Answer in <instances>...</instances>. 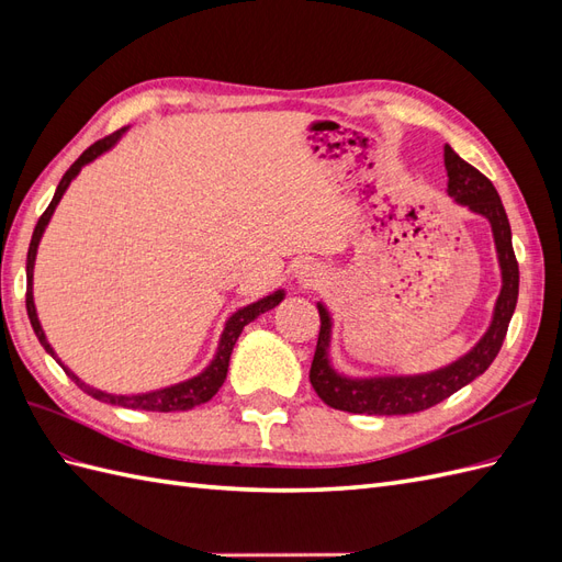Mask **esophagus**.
Returning <instances> with one entry per match:
<instances>
[{
    "label": "esophagus",
    "mask_w": 562,
    "mask_h": 562,
    "mask_svg": "<svg viewBox=\"0 0 562 562\" xmlns=\"http://www.w3.org/2000/svg\"><path fill=\"white\" fill-rule=\"evenodd\" d=\"M321 277H323V269L312 260L300 262L297 269H295V281L300 285H314V283L321 281Z\"/></svg>",
    "instance_id": "obj_1"
}]
</instances>
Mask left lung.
Returning <instances> with one entry per match:
<instances>
[{
	"label": "left lung",
	"instance_id": "1",
	"mask_svg": "<svg viewBox=\"0 0 562 562\" xmlns=\"http://www.w3.org/2000/svg\"><path fill=\"white\" fill-rule=\"evenodd\" d=\"M443 161L448 171V196H452L459 206L485 217L492 229V239H495L502 288L495 310H492L490 326L479 342L448 366L417 372V375L351 378L333 366V316L326 304L316 302L321 330L310 380L321 401L335 411L356 415H411L427 411L475 378H481L502 349L508 321H512L518 302V262L512 244V225H508L495 184L459 157L450 145L443 147Z\"/></svg>",
	"mask_w": 562,
	"mask_h": 562
}]
</instances>
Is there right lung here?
<instances>
[{
	"label": "right lung",
	"mask_w": 562,
	"mask_h": 562,
	"mask_svg": "<svg viewBox=\"0 0 562 562\" xmlns=\"http://www.w3.org/2000/svg\"><path fill=\"white\" fill-rule=\"evenodd\" d=\"M128 126L112 133L110 138L105 140H98L95 145H91L83 155L67 168V173L63 176V180L58 182L56 187V194L54 199H50L48 209L44 211V215L40 217V223L35 227V234H32V241H30V250H27V297H25V304H27V316H30V323H32V330H35L40 345L46 349V353L54 356V359L58 361V366L70 375V380L77 382V386L81 391H87L89 396L103 401V403H112V405H122V407H131V411H151V413H180V411H192V407L201 405L211 401L217 389L223 386L225 378H227V370H229V356H232V349L236 345V339H239V335L244 333V328L248 326V323H252L258 316H262L265 312L274 310L277 304L285 297V291L283 288H277L274 293H269L260 300H255L250 304H246V307H239L234 314L227 316L225 321V328L223 333H220V339H217V349L213 353L211 363L203 368L199 375L190 378V380H182L178 384H168V386H161V389H149V391H140V394H112V391H103L98 389L89 382H83L75 370L67 368L60 359L56 349L50 347L48 337L42 328L40 323V316H37V307H35V262H37V250H40V244H42V236L50 223V217H54L58 203L63 199V194L67 192V187H70V182L81 173L83 166H89L91 161H95L98 157H103L105 151H110L119 140H122V135H126Z\"/></svg>",
	"instance_id": "obj_1"
}]
</instances>
